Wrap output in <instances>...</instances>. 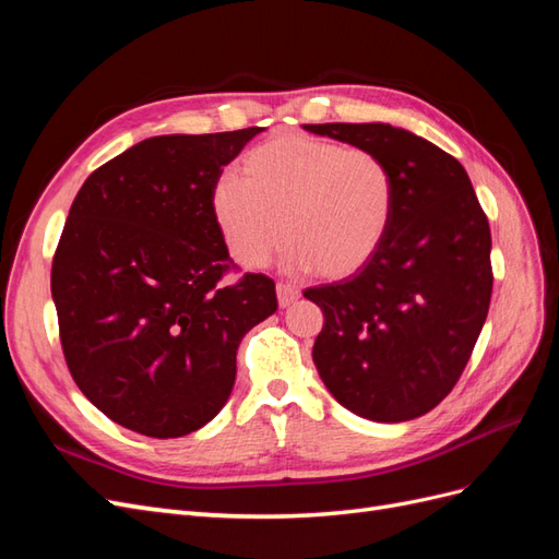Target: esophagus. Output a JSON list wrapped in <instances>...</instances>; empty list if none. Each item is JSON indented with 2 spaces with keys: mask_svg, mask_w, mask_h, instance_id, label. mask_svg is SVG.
<instances>
[{
  "mask_svg": "<svg viewBox=\"0 0 559 559\" xmlns=\"http://www.w3.org/2000/svg\"><path fill=\"white\" fill-rule=\"evenodd\" d=\"M298 296H300V292L296 289V286H292V284H277V302H280V308H286V306H292L294 300H298Z\"/></svg>",
  "mask_w": 559,
  "mask_h": 559,
  "instance_id": "1",
  "label": "esophagus"
}]
</instances>
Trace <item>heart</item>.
Returning <instances> with one entry per match:
<instances>
[{
    "instance_id": "b5f03b06",
    "label": "heart",
    "mask_w": 559,
    "mask_h": 559,
    "mask_svg": "<svg viewBox=\"0 0 559 559\" xmlns=\"http://www.w3.org/2000/svg\"><path fill=\"white\" fill-rule=\"evenodd\" d=\"M218 233L245 267H261L286 238L284 265L345 280L376 257L394 214V177L370 148L286 132L251 148L240 177L212 191Z\"/></svg>"
}]
</instances>
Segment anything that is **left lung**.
I'll return each mask as SVG.
<instances>
[{
	"mask_svg": "<svg viewBox=\"0 0 559 559\" xmlns=\"http://www.w3.org/2000/svg\"><path fill=\"white\" fill-rule=\"evenodd\" d=\"M370 148L394 177V214L376 257L312 286L324 312L312 359L333 399L373 421L436 408L464 373L492 298V235L462 163L386 123H319Z\"/></svg>",
	"mask_w": 559,
	"mask_h": 559,
	"instance_id": "1",
	"label": "left lung"
}]
</instances>
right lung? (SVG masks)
I'll return each instance as SVG.
<instances>
[{"label": "right lung", "mask_w": 559, "mask_h": 559, "mask_svg": "<svg viewBox=\"0 0 559 559\" xmlns=\"http://www.w3.org/2000/svg\"><path fill=\"white\" fill-rule=\"evenodd\" d=\"M261 128L163 134L83 181L50 267L67 368L97 411L151 438L191 433L224 408L235 354L277 310L275 282L238 267L212 191Z\"/></svg>", "instance_id": "obj_1"}]
</instances>
